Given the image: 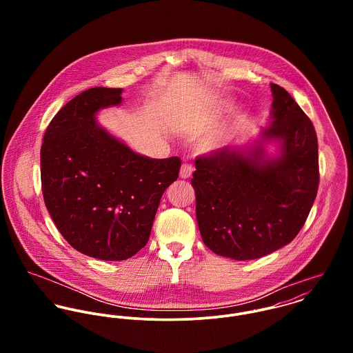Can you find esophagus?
Segmentation results:
<instances>
[{"mask_svg":"<svg viewBox=\"0 0 353 353\" xmlns=\"http://www.w3.org/2000/svg\"><path fill=\"white\" fill-rule=\"evenodd\" d=\"M193 174V165L189 163V161H183L182 167H181V171H179V176L182 179H188L190 178Z\"/></svg>","mask_w":353,"mask_h":353,"instance_id":"esophagus-1","label":"esophagus"}]
</instances>
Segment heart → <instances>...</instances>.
Instances as JSON below:
<instances>
[{"label": "heart", "mask_w": 353, "mask_h": 353, "mask_svg": "<svg viewBox=\"0 0 353 353\" xmlns=\"http://www.w3.org/2000/svg\"><path fill=\"white\" fill-rule=\"evenodd\" d=\"M212 147H213V143H210V141H208V143L203 144V150H210Z\"/></svg>", "instance_id": "b5f03b06"}]
</instances>
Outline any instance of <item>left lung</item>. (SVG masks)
I'll use <instances>...</instances> for the list:
<instances>
[{
    "mask_svg": "<svg viewBox=\"0 0 353 353\" xmlns=\"http://www.w3.org/2000/svg\"><path fill=\"white\" fill-rule=\"evenodd\" d=\"M272 88V123L252 147H224L196 159L192 186L202 241L221 256L248 261L295 239L316 197L318 140L310 118L280 85ZM279 154L269 158L264 144Z\"/></svg>",
    "mask_w": 353,
    "mask_h": 353,
    "instance_id": "1",
    "label": "left lung"
}]
</instances>
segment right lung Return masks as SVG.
Masks as SVG:
<instances>
[{
  "label": "right lung",
  "mask_w": 353,
  "mask_h": 353,
  "mask_svg": "<svg viewBox=\"0 0 353 353\" xmlns=\"http://www.w3.org/2000/svg\"><path fill=\"white\" fill-rule=\"evenodd\" d=\"M122 88H90L51 119L41 148L46 208L66 242L88 256L123 261L151 235L164 190L178 179L181 159L132 151L97 122L118 105Z\"/></svg>",
  "instance_id": "1"
}]
</instances>
